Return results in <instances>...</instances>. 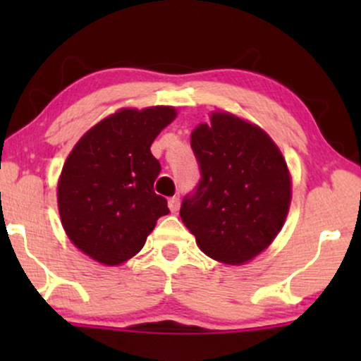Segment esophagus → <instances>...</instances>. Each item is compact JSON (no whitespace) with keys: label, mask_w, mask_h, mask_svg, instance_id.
Here are the masks:
<instances>
[{"label":"esophagus","mask_w":361,"mask_h":361,"mask_svg":"<svg viewBox=\"0 0 361 361\" xmlns=\"http://www.w3.org/2000/svg\"><path fill=\"white\" fill-rule=\"evenodd\" d=\"M167 205H169V210L172 212V214H176V212L179 210V207H180L179 197H172V199H169V202H167Z\"/></svg>","instance_id":"34e87169"}]
</instances>
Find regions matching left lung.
<instances>
[{
	"mask_svg": "<svg viewBox=\"0 0 361 361\" xmlns=\"http://www.w3.org/2000/svg\"><path fill=\"white\" fill-rule=\"evenodd\" d=\"M190 145L202 179L182 202V224L209 258L248 263L273 243L288 216V162L263 128L228 111H212L192 131Z\"/></svg>",
	"mask_w": 361,
	"mask_h": 361,
	"instance_id": "obj_1",
	"label": "left lung"
}]
</instances>
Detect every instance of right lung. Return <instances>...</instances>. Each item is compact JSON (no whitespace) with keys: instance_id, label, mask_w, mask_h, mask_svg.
<instances>
[{"instance_id":"obj_1","label":"right lung","mask_w":361,"mask_h":361,"mask_svg":"<svg viewBox=\"0 0 361 361\" xmlns=\"http://www.w3.org/2000/svg\"><path fill=\"white\" fill-rule=\"evenodd\" d=\"M174 106L120 108L93 125L63 162L57 207L75 248L120 266L141 251L157 219L169 214L154 194L161 172L151 145L176 120Z\"/></svg>"}]
</instances>
